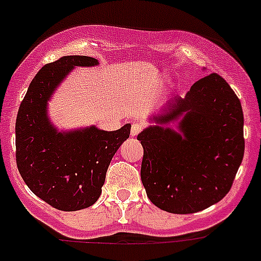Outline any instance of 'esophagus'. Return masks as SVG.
<instances>
[{"label":"esophagus","instance_id":"esophagus-1","mask_svg":"<svg viewBox=\"0 0 261 261\" xmlns=\"http://www.w3.org/2000/svg\"><path fill=\"white\" fill-rule=\"evenodd\" d=\"M143 128H144V126H143V123L140 122H133V125H131V136H136L138 134H140L143 131Z\"/></svg>","mask_w":261,"mask_h":261}]
</instances>
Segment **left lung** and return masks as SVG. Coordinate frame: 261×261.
I'll list each match as a JSON object with an SVG mask.
<instances>
[{"label":"left lung","mask_w":261,"mask_h":261,"mask_svg":"<svg viewBox=\"0 0 261 261\" xmlns=\"http://www.w3.org/2000/svg\"><path fill=\"white\" fill-rule=\"evenodd\" d=\"M169 112L155 117L179 123L150 126L138 135L144 149L142 176L148 198L161 210L193 214L210 207L230 191L245 153L241 101L216 73L192 85L186 97L169 101Z\"/></svg>","instance_id":"obj_1"}]
</instances>
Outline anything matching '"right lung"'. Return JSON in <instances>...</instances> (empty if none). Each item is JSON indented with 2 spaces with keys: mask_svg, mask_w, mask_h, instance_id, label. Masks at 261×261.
<instances>
[{
  "mask_svg": "<svg viewBox=\"0 0 261 261\" xmlns=\"http://www.w3.org/2000/svg\"><path fill=\"white\" fill-rule=\"evenodd\" d=\"M96 64L94 58L72 55L43 65L32 80L16 116L19 172L36 196L58 210H82L97 201L114 153L130 136V123L116 131L92 126L58 133L48 121L46 107L55 87L74 65Z\"/></svg>",
  "mask_w": 261,
  "mask_h": 261,
  "instance_id": "right-lung-1",
  "label": "right lung"
}]
</instances>
